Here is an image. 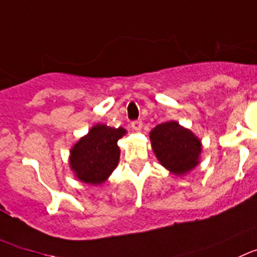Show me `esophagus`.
<instances>
[{
	"label": "esophagus",
	"instance_id": "1",
	"mask_svg": "<svg viewBox=\"0 0 257 257\" xmlns=\"http://www.w3.org/2000/svg\"><path fill=\"white\" fill-rule=\"evenodd\" d=\"M132 128H133L136 132H140L141 129H142V121L141 120L133 121V123H132Z\"/></svg>",
	"mask_w": 257,
	"mask_h": 257
}]
</instances>
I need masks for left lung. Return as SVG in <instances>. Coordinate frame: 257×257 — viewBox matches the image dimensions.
<instances>
[{
  "label": "left lung",
  "mask_w": 257,
  "mask_h": 257,
  "mask_svg": "<svg viewBox=\"0 0 257 257\" xmlns=\"http://www.w3.org/2000/svg\"><path fill=\"white\" fill-rule=\"evenodd\" d=\"M150 140L158 162L176 176H184L200 162L201 141L177 121L158 124L151 131Z\"/></svg>",
  "instance_id": "1"
}]
</instances>
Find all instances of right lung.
I'll return each mask as SVG.
<instances>
[{
    "label": "right lung",
    "instance_id": "obj_1",
    "mask_svg": "<svg viewBox=\"0 0 257 257\" xmlns=\"http://www.w3.org/2000/svg\"><path fill=\"white\" fill-rule=\"evenodd\" d=\"M121 126L95 124L69 151V169L76 179L88 185H101L116 169L120 148L117 141L125 136Z\"/></svg>",
    "mask_w": 257,
    "mask_h": 257
}]
</instances>
